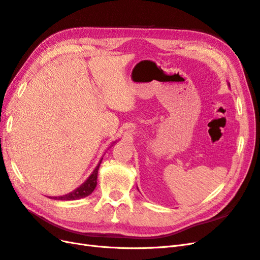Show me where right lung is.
<instances>
[{
    "label": "right lung",
    "instance_id": "obj_1",
    "mask_svg": "<svg viewBox=\"0 0 260 260\" xmlns=\"http://www.w3.org/2000/svg\"><path fill=\"white\" fill-rule=\"evenodd\" d=\"M114 143H116V142H113V144ZM113 144H112V146H113ZM102 159L103 158H101L95 169L93 170V172L89 176V178L86 179L79 187L75 188L73 192H70L68 194L61 195V196H52L51 199L58 200V201H75V200L83 199V198H85V196H89L94 191V188H95V186L98 184V172H99V169L101 166Z\"/></svg>",
    "mask_w": 260,
    "mask_h": 260
}]
</instances>
